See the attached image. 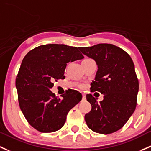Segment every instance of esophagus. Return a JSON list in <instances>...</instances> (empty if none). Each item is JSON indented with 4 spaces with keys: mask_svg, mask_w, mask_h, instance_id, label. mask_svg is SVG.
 <instances>
[{
    "mask_svg": "<svg viewBox=\"0 0 151 151\" xmlns=\"http://www.w3.org/2000/svg\"><path fill=\"white\" fill-rule=\"evenodd\" d=\"M82 98H83V99H85V98H86V97H85V95L84 94V93H82Z\"/></svg>",
    "mask_w": 151,
    "mask_h": 151,
    "instance_id": "esophagus-1",
    "label": "esophagus"
}]
</instances>
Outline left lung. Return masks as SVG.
Instances as JSON below:
<instances>
[{
  "label": "left lung",
  "instance_id": "obj_1",
  "mask_svg": "<svg viewBox=\"0 0 151 151\" xmlns=\"http://www.w3.org/2000/svg\"><path fill=\"white\" fill-rule=\"evenodd\" d=\"M79 49L94 59L98 66L90 90L104 95L100 103L91 94L87 95L92 109L85 114V122L95 132H115L129 120L137 106L139 82L132 59L127 52L112 44L101 43Z\"/></svg>",
  "mask_w": 151,
  "mask_h": 151
}]
</instances>
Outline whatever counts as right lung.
Here are the masks:
<instances>
[{
	"label": "right lung",
	"instance_id": "obj_1",
	"mask_svg": "<svg viewBox=\"0 0 151 151\" xmlns=\"http://www.w3.org/2000/svg\"><path fill=\"white\" fill-rule=\"evenodd\" d=\"M83 58L77 47L63 44L40 45L24 56L16 88L22 113L37 131L46 133L61 129L69 111L82 100L77 90H66L60 98L50 89L53 81L65 77L67 63Z\"/></svg>",
	"mask_w": 151,
	"mask_h": 151
}]
</instances>
